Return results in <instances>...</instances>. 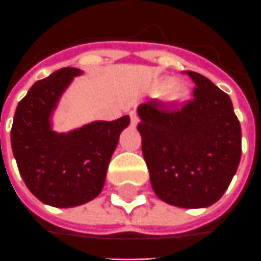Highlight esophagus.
Segmentation results:
<instances>
[{
    "mask_svg": "<svg viewBox=\"0 0 261 261\" xmlns=\"http://www.w3.org/2000/svg\"><path fill=\"white\" fill-rule=\"evenodd\" d=\"M130 120H132V125H138V122H139V116H138V113L135 112V111H130Z\"/></svg>",
    "mask_w": 261,
    "mask_h": 261,
    "instance_id": "esophagus-1",
    "label": "esophagus"
}]
</instances>
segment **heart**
<instances>
[{
	"instance_id": "1",
	"label": "heart",
	"mask_w": 261,
	"mask_h": 261,
	"mask_svg": "<svg viewBox=\"0 0 261 261\" xmlns=\"http://www.w3.org/2000/svg\"><path fill=\"white\" fill-rule=\"evenodd\" d=\"M168 86L165 91V98L170 103H176V102H182L189 96V89L185 82L182 81H170L169 78H163L158 82V88L163 89Z\"/></svg>"
}]
</instances>
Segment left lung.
Wrapping results in <instances>:
<instances>
[{"mask_svg": "<svg viewBox=\"0 0 261 261\" xmlns=\"http://www.w3.org/2000/svg\"><path fill=\"white\" fill-rule=\"evenodd\" d=\"M193 99L180 108H138L142 153L156 196L185 209L209 207L229 188L242 156V129L227 93L188 71Z\"/></svg>", "mask_w": 261, "mask_h": 261, "instance_id": "8db88e82", "label": "left lung"}]
</instances>
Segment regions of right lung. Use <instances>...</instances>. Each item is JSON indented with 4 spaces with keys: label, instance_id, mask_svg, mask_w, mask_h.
Masks as SVG:
<instances>
[{
    "label": "right lung",
    "instance_id": "obj_1",
    "mask_svg": "<svg viewBox=\"0 0 261 261\" xmlns=\"http://www.w3.org/2000/svg\"><path fill=\"white\" fill-rule=\"evenodd\" d=\"M82 73L78 68H62L35 82L18 103L11 129L21 177L38 200L54 207H75L99 196L119 135L130 123L126 115L69 132L54 129L62 95Z\"/></svg>",
    "mask_w": 261,
    "mask_h": 261
}]
</instances>
